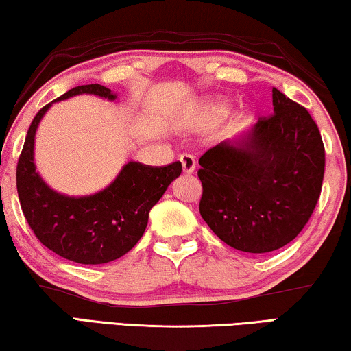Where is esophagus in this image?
I'll use <instances>...</instances> for the list:
<instances>
[{
  "label": "esophagus",
  "mask_w": 351,
  "mask_h": 351,
  "mask_svg": "<svg viewBox=\"0 0 351 351\" xmlns=\"http://www.w3.org/2000/svg\"><path fill=\"white\" fill-rule=\"evenodd\" d=\"M180 163H182V169H184L185 174H191V172H195L196 161L193 155H190V154L180 155Z\"/></svg>",
  "instance_id": "esophagus-1"
}]
</instances>
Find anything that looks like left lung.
<instances>
[{"label": "left lung", "mask_w": 351, "mask_h": 351, "mask_svg": "<svg viewBox=\"0 0 351 351\" xmlns=\"http://www.w3.org/2000/svg\"><path fill=\"white\" fill-rule=\"evenodd\" d=\"M274 114L245 138L221 142L199 158V212L228 245L267 253L307 225L324 176V145L312 115L272 88Z\"/></svg>", "instance_id": "obj_1"}]
</instances>
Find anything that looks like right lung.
Returning <instances> with one entry per match:
<instances>
[{
    "label": "right lung",
    "instance_id": "right-lung-1",
    "mask_svg": "<svg viewBox=\"0 0 351 351\" xmlns=\"http://www.w3.org/2000/svg\"><path fill=\"white\" fill-rule=\"evenodd\" d=\"M90 93L115 99L99 84L79 85L55 101ZM49 103L34 117L17 163L20 207L34 236L64 260L104 264L128 253L144 234L149 212L166 188L182 172L180 161L149 166L130 161L106 190L91 196L71 197L50 190L33 163L34 134Z\"/></svg>",
    "mask_w": 351,
    "mask_h": 351
}]
</instances>
